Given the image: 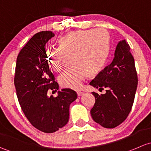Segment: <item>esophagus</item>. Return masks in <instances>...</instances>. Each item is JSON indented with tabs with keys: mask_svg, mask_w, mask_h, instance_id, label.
<instances>
[{
	"mask_svg": "<svg viewBox=\"0 0 151 151\" xmlns=\"http://www.w3.org/2000/svg\"><path fill=\"white\" fill-rule=\"evenodd\" d=\"M83 94H84V93L82 92V91H77V94H78V97H81V96L83 95Z\"/></svg>",
	"mask_w": 151,
	"mask_h": 151,
	"instance_id": "34e87169",
	"label": "esophagus"
}]
</instances>
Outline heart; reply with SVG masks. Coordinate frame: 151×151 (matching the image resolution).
Listing matches in <instances>:
<instances>
[{"mask_svg":"<svg viewBox=\"0 0 151 151\" xmlns=\"http://www.w3.org/2000/svg\"><path fill=\"white\" fill-rule=\"evenodd\" d=\"M58 43L60 50L49 49L46 52L49 66L55 72H60L65 57L70 56H73L71 62L75 65L59 77V83L63 88H80L87 76L100 70L109 52V36L103 29L72 31Z\"/></svg>","mask_w":151,"mask_h":151,"instance_id":"1","label":"heart"}]
</instances>
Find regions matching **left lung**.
<instances>
[{
  "label": "left lung",
  "mask_w": 151,
  "mask_h": 151,
  "mask_svg": "<svg viewBox=\"0 0 151 151\" xmlns=\"http://www.w3.org/2000/svg\"><path fill=\"white\" fill-rule=\"evenodd\" d=\"M138 79L134 60L126 40L118 43L114 57L90 82L105 94L92 92L95 103L91 108L93 120L102 127L113 129L126 120L132 108Z\"/></svg>",
  "instance_id": "8db88e82"
}]
</instances>
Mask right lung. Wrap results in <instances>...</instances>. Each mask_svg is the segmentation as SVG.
<instances>
[{
	"instance_id": "right-lung-1",
	"label": "right lung",
	"mask_w": 151,
	"mask_h": 151,
	"mask_svg": "<svg viewBox=\"0 0 151 151\" xmlns=\"http://www.w3.org/2000/svg\"><path fill=\"white\" fill-rule=\"evenodd\" d=\"M54 36L52 31L35 34L19 53L14 85L23 113L30 124L40 131L53 133L66 125L70 105L77 98L70 88L58 91L57 97L48 91H57L59 85L46 61V43Z\"/></svg>"
}]
</instances>
